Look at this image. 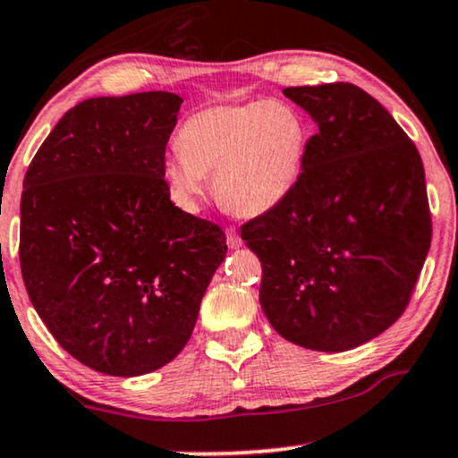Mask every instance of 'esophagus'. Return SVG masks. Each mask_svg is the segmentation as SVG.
<instances>
[{
    "mask_svg": "<svg viewBox=\"0 0 458 458\" xmlns=\"http://www.w3.org/2000/svg\"><path fill=\"white\" fill-rule=\"evenodd\" d=\"M225 241H228V247H230V249H239V247L242 245L241 234L236 233L234 228H228V230H225Z\"/></svg>",
    "mask_w": 458,
    "mask_h": 458,
    "instance_id": "esophagus-1",
    "label": "esophagus"
}]
</instances>
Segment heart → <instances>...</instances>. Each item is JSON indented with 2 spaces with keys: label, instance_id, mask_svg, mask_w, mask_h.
I'll list each match as a JSON object with an SVG mask.
<instances>
[{
  "label": "heart",
  "instance_id": "heart-1",
  "mask_svg": "<svg viewBox=\"0 0 458 458\" xmlns=\"http://www.w3.org/2000/svg\"><path fill=\"white\" fill-rule=\"evenodd\" d=\"M310 148V124L285 101L217 106L190 115L165 165L173 196L194 209L213 173V194L239 217L270 213L296 192Z\"/></svg>",
  "mask_w": 458,
  "mask_h": 458
}]
</instances>
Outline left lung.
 Returning a JSON list of instances; mask_svg holds the SVG:
<instances>
[{
  "mask_svg": "<svg viewBox=\"0 0 458 458\" xmlns=\"http://www.w3.org/2000/svg\"><path fill=\"white\" fill-rule=\"evenodd\" d=\"M310 115L309 160L279 209L241 228L262 262L259 304L270 326L310 351L355 349L410 302L431 245L419 149L359 86H292Z\"/></svg>",
  "mask_w": 458,
  "mask_h": 458,
  "instance_id": "left-lung-1",
  "label": "left lung"
}]
</instances>
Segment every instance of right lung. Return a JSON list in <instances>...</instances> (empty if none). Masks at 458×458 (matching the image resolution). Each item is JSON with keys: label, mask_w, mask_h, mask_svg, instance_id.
Wrapping results in <instances>:
<instances>
[{"label": "right lung", "mask_w": 458, "mask_h": 458, "mask_svg": "<svg viewBox=\"0 0 458 458\" xmlns=\"http://www.w3.org/2000/svg\"><path fill=\"white\" fill-rule=\"evenodd\" d=\"M182 103L162 90L78 103L22 182L29 300L56 343L101 374L173 361L228 249L217 224L173 205L162 175Z\"/></svg>", "instance_id": "obj_1"}]
</instances>
